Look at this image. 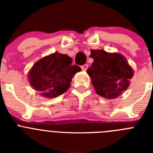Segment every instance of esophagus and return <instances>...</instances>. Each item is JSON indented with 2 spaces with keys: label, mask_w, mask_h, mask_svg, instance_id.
<instances>
[{
  "label": "esophagus",
  "mask_w": 153,
  "mask_h": 153,
  "mask_svg": "<svg viewBox=\"0 0 153 153\" xmlns=\"http://www.w3.org/2000/svg\"><path fill=\"white\" fill-rule=\"evenodd\" d=\"M81 69H82V70H83V71H86V70H87V69H88V65H87V64L83 65V66L81 67Z\"/></svg>",
  "instance_id": "obj_1"
}]
</instances>
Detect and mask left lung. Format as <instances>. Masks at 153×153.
<instances>
[{
    "label": "left lung",
    "instance_id": "8db88e82",
    "mask_svg": "<svg viewBox=\"0 0 153 153\" xmlns=\"http://www.w3.org/2000/svg\"><path fill=\"white\" fill-rule=\"evenodd\" d=\"M92 66L87 70L96 93L108 100L117 98L127 90L134 75L125 56L119 53L91 50Z\"/></svg>",
    "mask_w": 153,
    "mask_h": 153
}]
</instances>
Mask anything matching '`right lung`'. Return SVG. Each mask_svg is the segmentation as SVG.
Returning a JSON list of instances; mask_svg holds the SVG:
<instances>
[{"label":"right lung","instance_id":"add662e5","mask_svg":"<svg viewBox=\"0 0 153 153\" xmlns=\"http://www.w3.org/2000/svg\"><path fill=\"white\" fill-rule=\"evenodd\" d=\"M72 62V58L58 52L41 58L30 70V84L42 97H59L70 88L74 76L81 70Z\"/></svg>","mask_w":153,"mask_h":153}]
</instances>
